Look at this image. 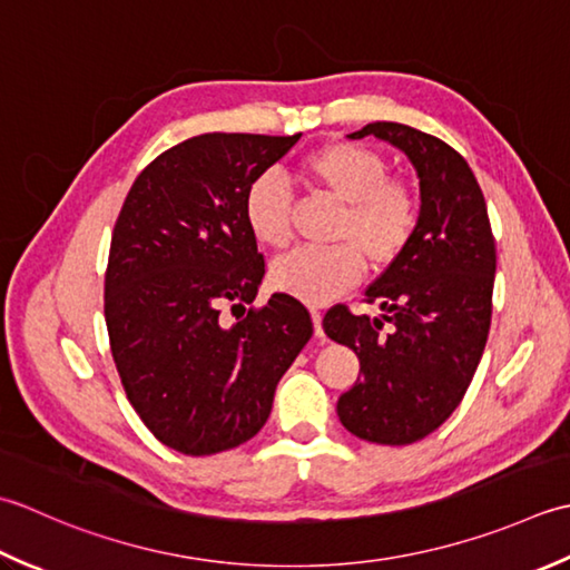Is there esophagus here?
Instances as JSON below:
<instances>
[{
	"label": "esophagus",
	"mask_w": 570,
	"mask_h": 570,
	"mask_svg": "<svg viewBox=\"0 0 570 570\" xmlns=\"http://www.w3.org/2000/svg\"><path fill=\"white\" fill-rule=\"evenodd\" d=\"M309 315H312V324H315V334L324 336V332H322V312L317 307H309Z\"/></svg>",
	"instance_id": "1"
}]
</instances>
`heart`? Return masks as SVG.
Masks as SVG:
<instances>
[{"mask_svg": "<svg viewBox=\"0 0 570 570\" xmlns=\"http://www.w3.org/2000/svg\"><path fill=\"white\" fill-rule=\"evenodd\" d=\"M302 174L342 202L327 248H297L277 258L271 283L277 293L322 305L358 283L364 258L386 268L409 246L421 199L405 179L389 177V161L376 149L354 142L320 147L302 161ZM243 218L250 236L268 248L289 240V189L277 174H258L243 196Z\"/></svg>", "mask_w": 570, "mask_h": 570, "instance_id": "heart-1", "label": "heart"}]
</instances>
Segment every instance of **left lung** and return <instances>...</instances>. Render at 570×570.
Returning <instances> with one entry per match:
<instances>
[{
  "label": "left lung",
  "mask_w": 570,
  "mask_h": 570,
  "mask_svg": "<svg viewBox=\"0 0 570 570\" xmlns=\"http://www.w3.org/2000/svg\"><path fill=\"white\" fill-rule=\"evenodd\" d=\"M411 159L421 179V218L409 246L366 287L381 317L336 305L324 315L330 340L354 350L358 376L336 401L356 438L411 445L458 409L478 371L492 322L497 248L487 204L468 161L443 139L401 122H368Z\"/></svg>",
  "instance_id": "obj_1"
}]
</instances>
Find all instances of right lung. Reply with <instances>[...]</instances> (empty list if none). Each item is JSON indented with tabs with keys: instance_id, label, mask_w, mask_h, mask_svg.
Wrapping results in <instances>:
<instances>
[{
	"instance_id": "add662e5",
	"label": "right lung",
	"mask_w": 570,
	"mask_h": 570,
	"mask_svg": "<svg viewBox=\"0 0 570 570\" xmlns=\"http://www.w3.org/2000/svg\"><path fill=\"white\" fill-rule=\"evenodd\" d=\"M297 139H184L139 171L115 220L106 271L112 362L142 423L184 455H216L258 433L277 381L312 336L309 312L283 293L234 324L220 320L226 305H250L265 275L243 196Z\"/></svg>"
}]
</instances>
